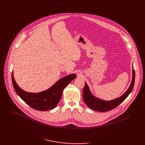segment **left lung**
Wrapping results in <instances>:
<instances>
[{
    "label": "left lung",
    "instance_id": "1",
    "mask_svg": "<svg viewBox=\"0 0 145 145\" xmlns=\"http://www.w3.org/2000/svg\"><path fill=\"white\" fill-rule=\"evenodd\" d=\"M135 72L133 67L132 80L129 88L121 97L109 101H105L95 97L91 94L88 85L85 83L83 92V99L84 102L89 108L93 110L101 112L109 111L117 107L120 104L122 103L126 99V98L129 95L133 88L135 84Z\"/></svg>",
    "mask_w": 145,
    "mask_h": 145
}]
</instances>
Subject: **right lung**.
I'll return each instance as SVG.
<instances>
[{"mask_svg":"<svg viewBox=\"0 0 145 145\" xmlns=\"http://www.w3.org/2000/svg\"><path fill=\"white\" fill-rule=\"evenodd\" d=\"M75 78L76 75L75 74L67 75L60 79L47 90L40 93H32L22 90L16 82L13 72L12 74L13 85L17 94L31 107L41 111H46L55 108L59 103L63 90Z\"/></svg>","mask_w":145,"mask_h":145,"instance_id":"add662e5","label":"right lung"}]
</instances>
